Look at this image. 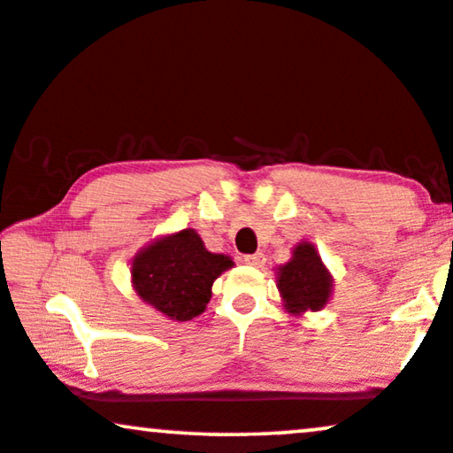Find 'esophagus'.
Returning <instances> with one entry per match:
<instances>
[{
	"label": "esophagus",
	"mask_w": 453,
	"mask_h": 453,
	"mask_svg": "<svg viewBox=\"0 0 453 453\" xmlns=\"http://www.w3.org/2000/svg\"><path fill=\"white\" fill-rule=\"evenodd\" d=\"M244 263H246V265H250V267H261L263 263H265V255H263V253L246 255L244 257Z\"/></svg>",
	"instance_id": "1"
}]
</instances>
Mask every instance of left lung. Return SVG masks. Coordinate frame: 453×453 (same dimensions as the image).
<instances>
[{
  "mask_svg": "<svg viewBox=\"0 0 453 453\" xmlns=\"http://www.w3.org/2000/svg\"><path fill=\"white\" fill-rule=\"evenodd\" d=\"M276 278L282 305L290 316L319 311L328 305L334 280L316 246L307 240L295 246L290 261L276 269Z\"/></svg>",
  "mask_w": 453,
  "mask_h": 453,
  "instance_id": "1",
  "label": "left lung"
}]
</instances>
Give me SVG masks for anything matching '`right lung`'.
I'll return each instance as SVG.
<instances>
[{"mask_svg":"<svg viewBox=\"0 0 453 453\" xmlns=\"http://www.w3.org/2000/svg\"><path fill=\"white\" fill-rule=\"evenodd\" d=\"M232 257L211 253L196 230L154 238L131 259V286L146 305L173 322H188L207 309L211 288Z\"/></svg>","mask_w":453,"mask_h":453,"instance_id":"right-lung-1","label":"right lung"}]
</instances>
